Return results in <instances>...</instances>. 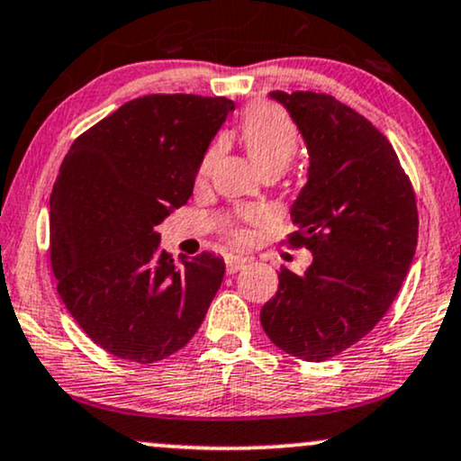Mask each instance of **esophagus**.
<instances>
[{
  "label": "esophagus",
  "instance_id": "obj_1",
  "mask_svg": "<svg viewBox=\"0 0 461 461\" xmlns=\"http://www.w3.org/2000/svg\"><path fill=\"white\" fill-rule=\"evenodd\" d=\"M249 259L244 258H236V255H230V258H225V267H227V274H236L238 270H242L244 266H247Z\"/></svg>",
  "mask_w": 461,
  "mask_h": 461
}]
</instances>
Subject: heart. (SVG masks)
Segmentation results:
<instances>
[{"label": "heart", "mask_w": 461, "mask_h": 461, "mask_svg": "<svg viewBox=\"0 0 461 461\" xmlns=\"http://www.w3.org/2000/svg\"><path fill=\"white\" fill-rule=\"evenodd\" d=\"M242 140L250 161L255 163L259 172H283L294 161L300 149V136L295 125L291 123L287 114L272 106H258L244 116ZM214 153H217V149L208 150V155L203 157L200 167L202 174H206L208 167H211ZM231 236L236 240H242L244 234L242 231H231Z\"/></svg>", "instance_id": "1"}]
</instances>
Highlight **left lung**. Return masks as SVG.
Returning <instances> with one entry per match:
<instances>
[{"label":"left lung","mask_w":461,"mask_h":461,"mask_svg":"<svg viewBox=\"0 0 461 461\" xmlns=\"http://www.w3.org/2000/svg\"><path fill=\"white\" fill-rule=\"evenodd\" d=\"M308 150L291 206L294 244L312 253L302 274L281 267L261 328L285 353L325 361L361 340L404 283L417 249V203L389 140L325 93L272 91Z\"/></svg>","instance_id":"8db88e82"}]
</instances>
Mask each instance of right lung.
<instances>
[{
  "instance_id": "right-lung-1",
  "label": "right lung",
  "mask_w": 461,
  "mask_h": 461,
  "mask_svg": "<svg viewBox=\"0 0 461 461\" xmlns=\"http://www.w3.org/2000/svg\"><path fill=\"white\" fill-rule=\"evenodd\" d=\"M234 102L144 95L76 138L50 194V264L63 304L121 359L153 364L194 338L221 287L214 253L174 264L155 230L187 203Z\"/></svg>"
}]
</instances>
